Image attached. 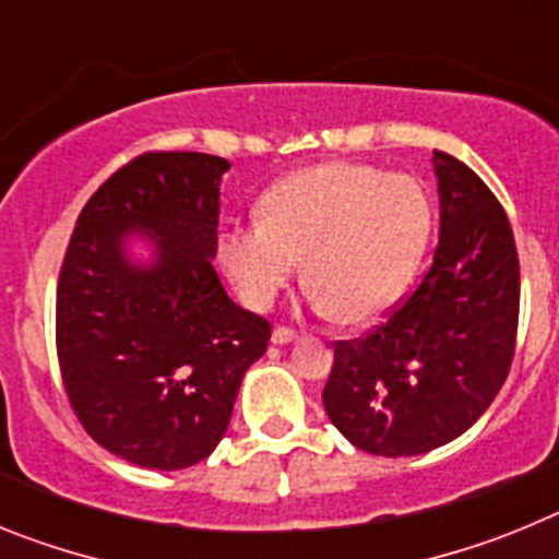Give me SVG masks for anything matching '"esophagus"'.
<instances>
[{
	"label": "esophagus",
	"mask_w": 559,
	"mask_h": 559,
	"mask_svg": "<svg viewBox=\"0 0 559 559\" xmlns=\"http://www.w3.org/2000/svg\"><path fill=\"white\" fill-rule=\"evenodd\" d=\"M271 341H274V344H290V341H296V330L280 324V328H274V333H271Z\"/></svg>",
	"instance_id": "esophagus-1"
}]
</instances>
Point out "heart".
<instances>
[{"label": "heart", "instance_id": "obj_1", "mask_svg": "<svg viewBox=\"0 0 559 559\" xmlns=\"http://www.w3.org/2000/svg\"><path fill=\"white\" fill-rule=\"evenodd\" d=\"M431 201L417 179L324 162L276 181L260 221L231 226L221 263L249 308L265 310L305 260L316 310L369 322L408 288L431 237Z\"/></svg>", "mask_w": 559, "mask_h": 559}]
</instances>
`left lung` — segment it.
Wrapping results in <instances>:
<instances>
[{
	"label": "left lung",
	"instance_id": "left-lung-1",
	"mask_svg": "<svg viewBox=\"0 0 559 559\" xmlns=\"http://www.w3.org/2000/svg\"><path fill=\"white\" fill-rule=\"evenodd\" d=\"M439 243L417 288L353 341H335L322 400L360 451L417 456L462 437L515 358L521 265L510 218L464 162L437 151Z\"/></svg>",
	"mask_w": 559,
	"mask_h": 559
}]
</instances>
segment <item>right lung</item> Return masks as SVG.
Returning <instances> with one entry per match:
<instances>
[{
  "instance_id": "right-lung-1",
  "label": "right lung",
  "mask_w": 559,
  "mask_h": 559,
  "mask_svg": "<svg viewBox=\"0 0 559 559\" xmlns=\"http://www.w3.org/2000/svg\"><path fill=\"white\" fill-rule=\"evenodd\" d=\"M226 170L210 153L131 159L86 201L58 274L69 406L97 445L151 471L192 467L215 451L246 369L269 347V319L231 302L210 260ZM133 228L157 246L147 270L121 254Z\"/></svg>"
}]
</instances>
